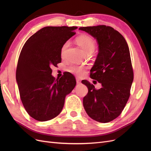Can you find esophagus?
<instances>
[{
    "instance_id": "34e87169",
    "label": "esophagus",
    "mask_w": 151,
    "mask_h": 151,
    "mask_svg": "<svg viewBox=\"0 0 151 151\" xmlns=\"http://www.w3.org/2000/svg\"><path fill=\"white\" fill-rule=\"evenodd\" d=\"M76 82L77 84H80L81 83V82L79 78H76Z\"/></svg>"
}]
</instances>
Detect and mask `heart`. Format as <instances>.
Segmentation results:
<instances>
[{"mask_svg": "<svg viewBox=\"0 0 151 151\" xmlns=\"http://www.w3.org/2000/svg\"><path fill=\"white\" fill-rule=\"evenodd\" d=\"M76 42L83 48L86 53L88 54L94 51L95 48V42L94 40L90 37V36L86 35H81L76 38ZM68 45H69V42L68 41L63 44L61 49L62 55L64 53L65 50L68 47ZM68 71L74 74L82 76L85 73V68L81 66H71L68 68Z\"/></svg>", "mask_w": 151, "mask_h": 151, "instance_id": "b5f03b06", "label": "heart"}]
</instances>
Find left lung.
I'll use <instances>...</instances> for the list:
<instances>
[{
  "instance_id": "obj_1",
  "label": "left lung",
  "mask_w": 151,
  "mask_h": 151,
  "mask_svg": "<svg viewBox=\"0 0 151 151\" xmlns=\"http://www.w3.org/2000/svg\"><path fill=\"white\" fill-rule=\"evenodd\" d=\"M79 29L97 41L99 52L90 77L102 86L96 90L89 81H82L88 88L83 106L92 119L109 122L120 115L130 96L134 72L129 48L123 36L110 26L81 27Z\"/></svg>"
}]
</instances>
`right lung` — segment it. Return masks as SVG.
I'll return each instance as SVG.
<instances>
[{
    "label": "right lung",
    "instance_id": "obj_1",
    "mask_svg": "<svg viewBox=\"0 0 151 151\" xmlns=\"http://www.w3.org/2000/svg\"><path fill=\"white\" fill-rule=\"evenodd\" d=\"M76 26H47L26 41L18 59L16 82L27 113L40 122L52 120L62 111L65 96L76 85L74 76L65 73L60 79L52 75L60 63L61 49L75 35Z\"/></svg>",
    "mask_w": 151,
    "mask_h": 151
}]
</instances>
